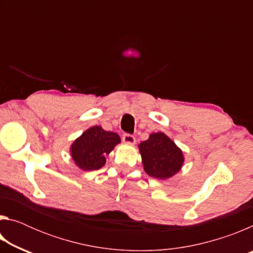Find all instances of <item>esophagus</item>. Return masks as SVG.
Returning a JSON list of instances; mask_svg holds the SVG:
<instances>
[{
    "instance_id": "34e87169",
    "label": "esophagus",
    "mask_w": 253,
    "mask_h": 253,
    "mask_svg": "<svg viewBox=\"0 0 253 253\" xmlns=\"http://www.w3.org/2000/svg\"><path fill=\"white\" fill-rule=\"evenodd\" d=\"M123 140H124V143H126V144L134 145L135 142H136V138H135V136L131 135V134H124L123 135Z\"/></svg>"
}]
</instances>
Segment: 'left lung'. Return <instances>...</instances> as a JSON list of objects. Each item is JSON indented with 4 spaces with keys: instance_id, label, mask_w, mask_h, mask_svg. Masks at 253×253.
<instances>
[{
    "instance_id": "obj_1",
    "label": "left lung",
    "mask_w": 253,
    "mask_h": 253,
    "mask_svg": "<svg viewBox=\"0 0 253 253\" xmlns=\"http://www.w3.org/2000/svg\"><path fill=\"white\" fill-rule=\"evenodd\" d=\"M145 172L155 178H169L181 169L184 156L172 139L164 132H153L139 145Z\"/></svg>"
}]
</instances>
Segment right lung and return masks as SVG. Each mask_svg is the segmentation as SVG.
Here are the masks:
<instances>
[{
    "instance_id": "1",
    "label": "right lung",
    "mask_w": 253,
    "mask_h": 253,
    "mask_svg": "<svg viewBox=\"0 0 253 253\" xmlns=\"http://www.w3.org/2000/svg\"><path fill=\"white\" fill-rule=\"evenodd\" d=\"M121 143L116 132L93 126L85 130L71 145V156L76 165L83 170H96L106 163V156Z\"/></svg>"
}]
</instances>
